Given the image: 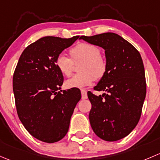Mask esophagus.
Masks as SVG:
<instances>
[{"instance_id": "esophagus-1", "label": "esophagus", "mask_w": 160, "mask_h": 160, "mask_svg": "<svg viewBox=\"0 0 160 160\" xmlns=\"http://www.w3.org/2000/svg\"><path fill=\"white\" fill-rule=\"evenodd\" d=\"M81 93H82V99H86L88 98V95H87V92L85 89L81 90Z\"/></svg>"}]
</instances>
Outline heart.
<instances>
[{
    "label": "heart",
    "instance_id": "heart-1",
    "mask_svg": "<svg viewBox=\"0 0 160 160\" xmlns=\"http://www.w3.org/2000/svg\"><path fill=\"white\" fill-rule=\"evenodd\" d=\"M74 62L82 61L80 72L65 82L68 88H84L93 83L95 77L100 78L105 75L107 68L106 61L100 55L97 46L89 43H79L69 51ZM65 54L61 53L57 56L55 65L59 72L66 77L71 76L73 68V62Z\"/></svg>",
    "mask_w": 160,
    "mask_h": 160
}]
</instances>
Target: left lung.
Instances as JSON below:
<instances>
[{"label": "left lung", "instance_id": "obj_1", "mask_svg": "<svg viewBox=\"0 0 160 160\" xmlns=\"http://www.w3.org/2000/svg\"><path fill=\"white\" fill-rule=\"evenodd\" d=\"M80 39L102 48L106 58V72L94 89L107 93L97 96L88 92L92 130L103 140H119L134 129L141 116L146 94L142 59L132 44L115 33Z\"/></svg>", "mask_w": 160, "mask_h": 160}]
</instances>
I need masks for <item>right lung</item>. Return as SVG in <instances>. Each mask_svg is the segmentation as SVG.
Wrapping results in <instances>:
<instances>
[{"label": "right lung", "mask_w": 160, "mask_h": 160, "mask_svg": "<svg viewBox=\"0 0 160 160\" xmlns=\"http://www.w3.org/2000/svg\"><path fill=\"white\" fill-rule=\"evenodd\" d=\"M78 38L38 39L24 49L14 71L13 91L20 120L31 136L44 142L65 137L82 97L78 88L61 90L64 77L55 65L57 56Z\"/></svg>", "instance_id": "obj_1"}]
</instances>
